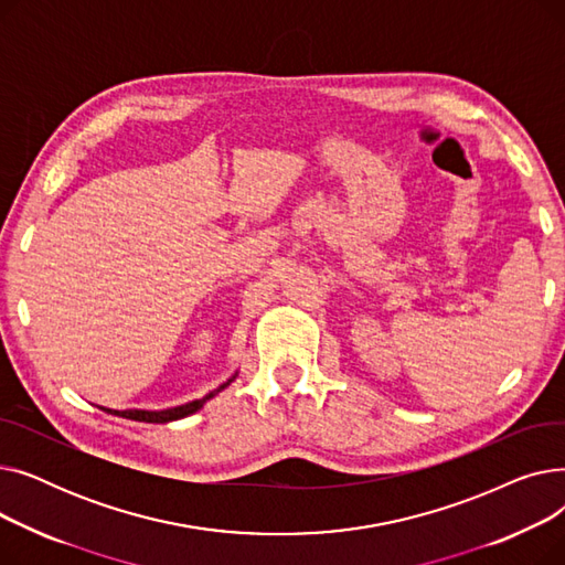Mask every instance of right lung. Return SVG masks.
<instances>
[{"label": "right lung", "mask_w": 565, "mask_h": 565, "mask_svg": "<svg viewBox=\"0 0 565 565\" xmlns=\"http://www.w3.org/2000/svg\"><path fill=\"white\" fill-rule=\"evenodd\" d=\"M235 377V375H233ZM226 380L224 384H220V387L211 394H205L203 398L199 401H192V403H185V405H178V407H169V409H107L109 414H116V417H124V419H132V422H143V424H169V422H178L183 417H190V414H194L196 409H201L205 405V401H211L213 396H217L224 387H228V384L233 382Z\"/></svg>", "instance_id": "1"}]
</instances>
